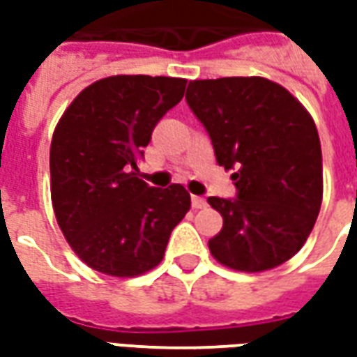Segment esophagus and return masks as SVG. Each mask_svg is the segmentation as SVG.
<instances>
[{"mask_svg": "<svg viewBox=\"0 0 357 357\" xmlns=\"http://www.w3.org/2000/svg\"><path fill=\"white\" fill-rule=\"evenodd\" d=\"M191 204H193V208H204V206H206V201H204V199H202V197H193V199H191Z\"/></svg>", "mask_w": 357, "mask_h": 357, "instance_id": "1", "label": "esophagus"}]
</instances>
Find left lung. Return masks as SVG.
Listing matches in <instances>:
<instances>
[{
	"label": "left lung",
	"mask_w": 357,
	"mask_h": 357,
	"mask_svg": "<svg viewBox=\"0 0 357 357\" xmlns=\"http://www.w3.org/2000/svg\"><path fill=\"white\" fill-rule=\"evenodd\" d=\"M185 99L218 164L235 170L237 199L208 197L224 218L210 252L248 273L281 266L306 243L321 208V143L310 112L258 76L189 82Z\"/></svg>",
	"instance_id": "left-lung-1"
}]
</instances>
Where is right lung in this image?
I'll return each mask as SVG.
<instances>
[{
	"instance_id": "obj_1",
	"label": "right lung",
	"mask_w": 357,
	"mask_h": 357,
	"mask_svg": "<svg viewBox=\"0 0 357 357\" xmlns=\"http://www.w3.org/2000/svg\"><path fill=\"white\" fill-rule=\"evenodd\" d=\"M187 80L109 76L84 89L59 120L50 151L51 202L68 245L95 271L135 277L162 260L191 208L185 187H149L137 156Z\"/></svg>"
}]
</instances>
